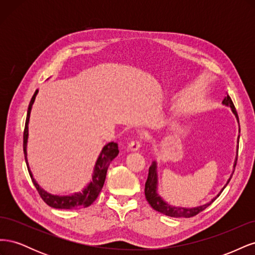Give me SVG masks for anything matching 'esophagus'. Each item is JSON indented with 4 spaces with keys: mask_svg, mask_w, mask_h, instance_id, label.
<instances>
[{
    "mask_svg": "<svg viewBox=\"0 0 255 255\" xmlns=\"http://www.w3.org/2000/svg\"><path fill=\"white\" fill-rule=\"evenodd\" d=\"M140 146H141V141H140V140H134V141L128 143V148L129 151L135 152V151H137V150H139Z\"/></svg>",
    "mask_w": 255,
    "mask_h": 255,
    "instance_id": "obj_1",
    "label": "esophagus"
}]
</instances>
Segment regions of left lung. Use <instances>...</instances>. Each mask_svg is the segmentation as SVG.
<instances>
[{
	"instance_id": "8db88e82",
	"label": "left lung",
	"mask_w": 255,
	"mask_h": 255,
	"mask_svg": "<svg viewBox=\"0 0 255 255\" xmlns=\"http://www.w3.org/2000/svg\"><path fill=\"white\" fill-rule=\"evenodd\" d=\"M222 104L231 107V110H232L233 114L235 115V117H236V119L238 121L237 112H236L235 106H234L232 100H231L229 95H227L225 100H223ZM238 123H239V121H238ZM237 141H239V136H238ZM236 152L238 153V148H237ZM236 163H237V154H236V158H235L234 166H233L234 170H235ZM234 170H233L232 174H231L230 179L228 180L227 184L220 190L219 194L216 196L215 198H213L210 202H207V203H205L203 205L197 206V207H191V208H189V207H180V206L176 207V206H172L170 204H168L165 201V200L158 195V192H157V185H158V180H157V164H156V161H153L152 165L149 168V175H148V179H146L145 186H144L145 199H146V201L149 202V204L152 206L153 210H155V211H157V212H159L161 214H164L166 216H169V217H175V218H189V217H194V216H196L199 213H201L202 211H204L206 207L210 206L215 201V200L220 196L222 190L225 189L227 187V185L229 184L231 177H232V175L234 173Z\"/></svg>"
}]
</instances>
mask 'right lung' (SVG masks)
<instances>
[{
  "label": "right lung",
  "mask_w": 255,
  "mask_h": 255,
  "mask_svg": "<svg viewBox=\"0 0 255 255\" xmlns=\"http://www.w3.org/2000/svg\"><path fill=\"white\" fill-rule=\"evenodd\" d=\"M37 94H38V90L35 91V94L29 102L27 115H26L24 133H23V151H24L25 163L27 166L28 173L30 175V179H32L36 189L38 190V192H39V195L42 198L43 201L49 206L54 208H59V210H78V208L87 207L95 202V200L98 198L100 191L102 190V187L105 182L107 169H109V166L112 163V160L117 156L119 153L118 143L112 141L103 146V149L101 153H100V155L96 161L94 173H92V180L87 184V186L85 187L82 191L73 192V194H69L65 196L49 194L48 191L42 189L39 186V184H38L34 179L33 173L30 171L28 161H27L26 146H27V138H28L29 115H30V111H32V106L34 104Z\"/></svg>",
  "instance_id": "1"
}]
</instances>
